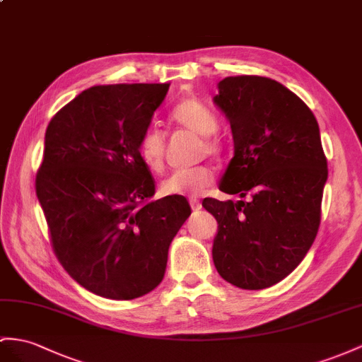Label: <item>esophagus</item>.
Listing matches in <instances>:
<instances>
[{
	"instance_id": "obj_1",
	"label": "esophagus",
	"mask_w": 362,
	"mask_h": 362,
	"mask_svg": "<svg viewBox=\"0 0 362 362\" xmlns=\"http://www.w3.org/2000/svg\"><path fill=\"white\" fill-rule=\"evenodd\" d=\"M189 205L192 211H199L202 208V203L199 199H189Z\"/></svg>"
}]
</instances>
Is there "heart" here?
Returning <instances> with one entry per match:
<instances>
[{"instance_id":"b5f03b06","label":"heart","mask_w":362,"mask_h":362,"mask_svg":"<svg viewBox=\"0 0 362 362\" xmlns=\"http://www.w3.org/2000/svg\"><path fill=\"white\" fill-rule=\"evenodd\" d=\"M171 119L175 124L202 136L200 153L220 157L225 151V139L216 129L218 117L206 104L197 98H187L180 100L171 111ZM139 156L142 162L153 171H162L166 153V137L162 129L148 127L139 139ZM212 180V171L206 165H197L192 168L175 170L162 185L163 196H191L196 197L205 189Z\"/></svg>"}]
</instances>
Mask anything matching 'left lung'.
Instances as JSON below:
<instances>
[{
    "label": "left lung",
    "instance_id": "left-lung-1",
    "mask_svg": "<svg viewBox=\"0 0 362 362\" xmlns=\"http://www.w3.org/2000/svg\"><path fill=\"white\" fill-rule=\"evenodd\" d=\"M214 102L234 137L218 189L247 200H203L218 223L212 260L228 283L264 289L301 263L318 233L327 180L318 122L295 93L263 76L225 78Z\"/></svg>",
    "mask_w": 362,
    "mask_h": 362
}]
</instances>
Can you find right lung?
Wrapping results in <instances>:
<instances>
[{
	"label": "right lung",
	"mask_w": 362,
	"mask_h": 362,
	"mask_svg": "<svg viewBox=\"0 0 362 362\" xmlns=\"http://www.w3.org/2000/svg\"><path fill=\"white\" fill-rule=\"evenodd\" d=\"M168 88L95 86L64 105L45 132L35 188L52 247L73 280L104 298L151 292L191 216L182 196L151 200L156 182L137 150Z\"/></svg>",
	"instance_id": "1"
}]
</instances>
